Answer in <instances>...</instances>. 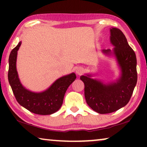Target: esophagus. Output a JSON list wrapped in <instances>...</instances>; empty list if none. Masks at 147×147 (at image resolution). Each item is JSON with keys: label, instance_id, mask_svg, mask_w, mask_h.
I'll return each instance as SVG.
<instances>
[{"label": "esophagus", "instance_id": "34e87169", "mask_svg": "<svg viewBox=\"0 0 147 147\" xmlns=\"http://www.w3.org/2000/svg\"><path fill=\"white\" fill-rule=\"evenodd\" d=\"M84 68L82 67H78L76 69V73L78 76H81L84 73Z\"/></svg>", "mask_w": 147, "mask_h": 147}]
</instances>
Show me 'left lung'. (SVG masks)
Returning <instances> with one entry per match:
<instances>
[{
    "mask_svg": "<svg viewBox=\"0 0 147 147\" xmlns=\"http://www.w3.org/2000/svg\"><path fill=\"white\" fill-rule=\"evenodd\" d=\"M110 41L114 48L102 49L106 57L114 58L120 69L116 80L105 82L93 78L94 74L80 76L84 83V95L88 106L99 114H108L125 106L131 98L137 82L136 57L119 29H110Z\"/></svg>",
    "mask_w": 147,
    "mask_h": 147,
    "instance_id": "left-lung-1",
    "label": "left lung"
}]
</instances>
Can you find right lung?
Returning <instances> with one entry per match:
<instances>
[{"mask_svg": "<svg viewBox=\"0 0 147 147\" xmlns=\"http://www.w3.org/2000/svg\"><path fill=\"white\" fill-rule=\"evenodd\" d=\"M20 41L12 50L9 59L8 79L18 103L29 111L40 115L55 113L63 104L66 90L76 80L75 73H71L56 80L49 88L42 92H33L27 89L21 82L17 70V51Z\"/></svg>", "mask_w": 147, "mask_h": 147, "instance_id": "right-lung-1", "label": "right lung"}]
</instances>
